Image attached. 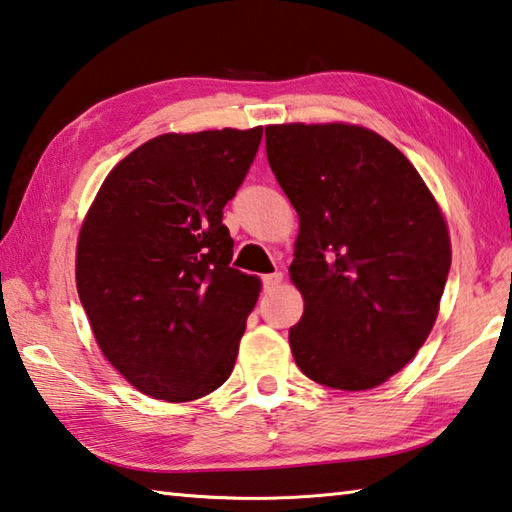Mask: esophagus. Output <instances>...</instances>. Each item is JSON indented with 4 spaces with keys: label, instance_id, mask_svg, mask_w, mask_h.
<instances>
[{
    "label": "esophagus",
    "instance_id": "1",
    "mask_svg": "<svg viewBox=\"0 0 512 512\" xmlns=\"http://www.w3.org/2000/svg\"><path fill=\"white\" fill-rule=\"evenodd\" d=\"M281 283H283V274L281 272H274V274L263 276V287L267 289V292H272V289L281 287Z\"/></svg>",
    "mask_w": 512,
    "mask_h": 512
}]
</instances>
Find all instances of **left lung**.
<instances>
[{
    "instance_id": "left-lung-1",
    "label": "left lung",
    "mask_w": 512,
    "mask_h": 512,
    "mask_svg": "<svg viewBox=\"0 0 512 512\" xmlns=\"http://www.w3.org/2000/svg\"><path fill=\"white\" fill-rule=\"evenodd\" d=\"M265 149L298 214L294 361L327 388H376L437 321L452 260L439 202L392 142L359 124H269Z\"/></svg>"
}]
</instances>
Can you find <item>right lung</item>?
I'll return each mask as SVG.
<instances>
[{
	"instance_id": "right-lung-1",
	"label": "right lung",
	"mask_w": 512,
	"mask_h": 512,
	"mask_svg": "<svg viewBox=\"0 0 512 512\" xmlns=\"http://www.w3.org/2000/svg\"><path fill=\"white\" fill-rule=\"evenodd\" d=\"M263 127L162 133L104 178L77 236V294L102 354L133 388L185 403L234 370L260 281L229 267L223 207Z\"/></svg>"
}]
</instances>
